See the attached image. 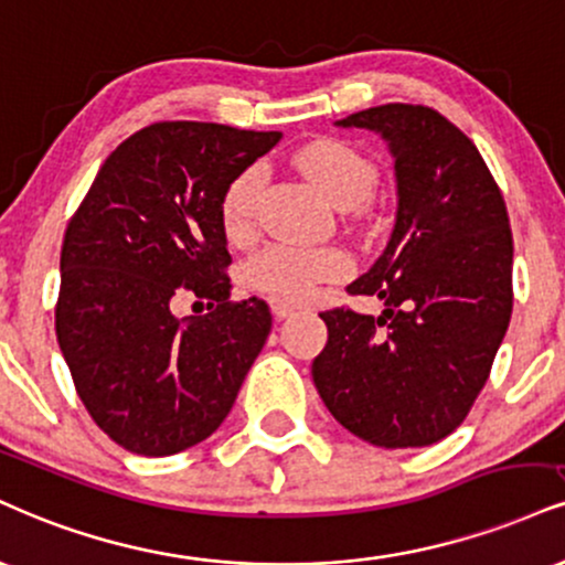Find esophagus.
Here are the masks:
<instances>
[{"instance_id": "obj_1", "label": "esophagus", "mask_w": 565, "mask_h": 565, "mask_svg": "<svg viewBox=\"0 0 565 565\" xmlns=\"http://www.w3.org/2000/svg\"><path fill=\"white\" fill-rule=\"evenodd\" d=\"M270 310H274V316L278 318V321H284V318H289V316H295V308H291V305L287 302V300H270Z\"/></svg>"}]
</instances>
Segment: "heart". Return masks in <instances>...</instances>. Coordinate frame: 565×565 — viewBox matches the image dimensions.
<instances>
[{
  "label": "heart",
  "instance_id": "b5f03b06",
  "mask_svg": "<svg viewBox=\"0 0 565 565\" xmlns=\"http://www.w3.org/2000/svg\"><path fill=\"white\" fill-rule=\"evenodd\" d=\"M297 168L316 183L339 207H355L365 202L376 183V168L339 139H316L297 149ZM260 168H244L228 183L221 200L223 231L231 242L249 239L255 228V207L260 194ZM348 270V257L326 247H297V244H270L249 257L242 268L244 287L276 297V300H305L318 284L331 281Z\"/></svg>",
  "mask_w": 565,
  "mask_h": 565
}]
</instances>
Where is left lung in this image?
Masks as SVG:
<instances>
[{"label": "left lung", "mask_w": 565, "mask_h": 565, "mask_svg": "<svg viewBox=\"0 0 565 565\" xmlns=\"http://www.w3.org/2000/svg\"><path fill=\"white\" fill-rule=\"evenodd\" d=\"M337 126L382 134L397 175L386 249L350 295L379 318L321 312L329 342L312 382L344 429L386 450L445 439L484 390L513 312V234L473 141L424 105H379Z\"/></svg>", "instance_id": "obj_1"}]
</instances>
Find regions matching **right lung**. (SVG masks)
I'll list each match as a JSON object with an SVG mask.
<instances>
[{"label": "right lung", "mask_w": 565, "mask_h": 565, "mask_svg": "<svg viewBox=\"0 0 565 565\" xmlns=\"http://www.w3.org/2000/svg\"><path fill=\"white\" fill-rule=\"evenodd\" d=\"M281 139L162 120L102 162L60 255L54 331L81 403L128 452L160 458L228 416L270 334L263 300L231 302L221 200ZM183 290L205 317L175 319Z\"/></svg>", "instance_id": "obj_1"}]
</instances>
